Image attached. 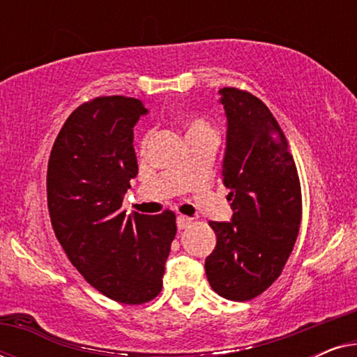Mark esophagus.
Masks as SVG:
<instances>
[{"label": "esophagus", "instance_id": "obj_1", "mask_svg": "<svg viewBox=\"0 0 357 357\" xmlns=\"http://www.w3.org/2000/svg\"><path fill=\"white\" fill-rule=\"evenodd\" d=\"M190 224H192V218L188 216H178L177 218V227L182 231V229H187L190 227Z\"/></svg>", "mask_w": 357, "mask_h": 357}]
</instances>
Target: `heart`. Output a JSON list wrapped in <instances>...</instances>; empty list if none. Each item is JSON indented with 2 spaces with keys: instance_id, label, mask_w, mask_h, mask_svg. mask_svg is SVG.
I'll return each mask as SVG.
<instances>
[{
  "instance_id": "heart-1",
  "label": "heart",
  "mask_w": 357,
  "mask_h": 357,
  "mask_svg": "<svg viewBox=\"0 0 357 357\" xmlns=\"http://www.w3.org/2000/svg\"><path fill=\"white\" fill-rule=\"evenodd\" d=\"M204 130H211V126L202 119H190L187 121V135L197 133V131H204ZM148 139H149V135H146L143 138V146L148 143Z\"/></svg>"
}]
</instances>
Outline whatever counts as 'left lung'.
I'll return each mask as SVG.
<instances>
[{
  "label": "left lung",
  "instance_id": "obj_1",
  "mask_svg": "<svg viewBox=\"0 0 357 357\" xmlns=\"http://www.w3.org/2000/svg\"><path fill=\"white\" fill-rule=\"evenodd\" d=\"M227 119L222 182L231 190L229 222L211 221L216 247L204 261L214 292L250 301L281 275L299 234L301 183L282 130L250 92L219 89Z\"/></svg>",
  "mask_w": 357,
  "mask_h": 357
}]
</instances>
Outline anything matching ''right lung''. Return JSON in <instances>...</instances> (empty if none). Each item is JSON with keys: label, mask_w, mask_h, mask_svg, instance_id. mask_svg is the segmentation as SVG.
Returning a JSON list of instances; mask_svg holds the SVG:
<instances>
[{"label": "right lung", "mask_w": 357, "mask_h": 357, "mask_svg": "<svg viewBox=\"0 0 357 357\" xmlns=\"http://www.w3.org/2000/svg\"><path fill=\"white\" fill-rule=\"evenodd\" d=\"M148 114L141 100L109 96L68 116L47 170L53 231L73 266L102 294L143 304L162 289L175 214H126L121 203L138 175L133 128Z\"/></svg>", "instance_id": "add662e5"}]
</instances>
